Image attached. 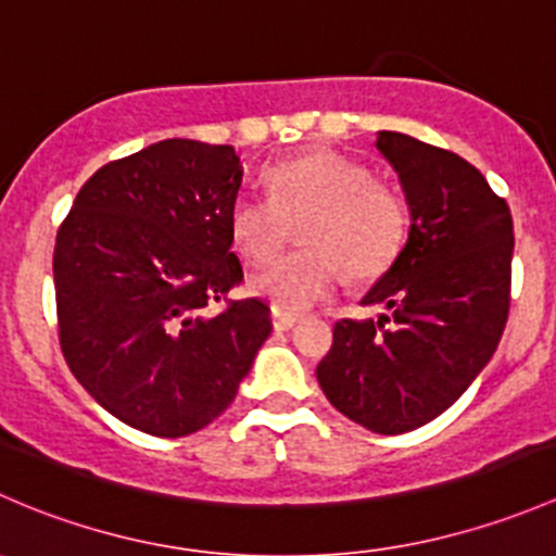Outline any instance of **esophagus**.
Here are the masks:
<instances>
[{
    "mask_svg": "<svg viewBox=\"0 0 556 556\" xmlns=\"http://www.w3.org/2000/svg\"><path fill=\"white\" fill-rule=\"evenodd\" d=\"M295 323H299V317H295V314H288V312H282V309H274V306H271V325H274V330H290Z\"/></svg>",
    "mask_w": 556,
    "mask_h": 556,
    "instance_id": "34e87169",
    "label": "esophagus"
}]
</instances>
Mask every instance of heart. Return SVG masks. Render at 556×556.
Listing matches in <instances>:
<instances>
[{
  "mask_svg": "<svg viewBox=\"0 0 556 556\" xmlns=\"http://www.w3.org/2000/svg\"><path fill=\"white\" fill-rule=\"evenodd\" d=\"M268 199L239 193L228 212L233 250L252 266L271 261L285 239V220L306 215L299 239L306 250L285 255L250 279V290L274 309L306 312L352 277L382 274L403 247L408 212L401 193L374 179L363 161L341 153H309L266 174Z\"/></svg>",
  "mask_w": 556,
  "mask_h": 556,
  "instance_id": "b5f03b06",
  "label": "heart"
}]
</instances>
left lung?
<instances>
[{
  "instance_id": "obj_1",
  "label": "left lung",
  "mask_w": 556,
  "mask_h": 556,
  "mask_svg": "<svg viewBox=\"0 0 556 556\" xmlns=\"http://www.w3.org/2000/svg\"><path fill=\"white\" fill-rule=\"evenodd\" d=\"M377 150L406 193L408 239L363 306L339 319L317 366L325 397L382 435L444 414L484 371L511 306L514 223L476 166L408 134L379 131Z\"/></svg>"
}]
</instances>
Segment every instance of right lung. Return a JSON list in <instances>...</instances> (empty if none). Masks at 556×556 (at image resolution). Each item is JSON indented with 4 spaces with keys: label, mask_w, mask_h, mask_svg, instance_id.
I'll return each mask as SVG.
<instances>
[{
    "label": "right lung",
    "mask_w": 556,
    "mask_h": 556,
    "mask_svg": "<svg viewBox=\"0 0 556 556\" xmlns=\"http://www.w3.org/2000/svg\"><path fill=\"white\" fill-rule=\"evenodd\" d=\"M242 188L231 144L164 139L112 161L77 193L53 252L59 341L112 417L179 439L237 397L271 333L242 282L228 212ZM212 300L227 306L210 315Z\"/></svg>",
    "instance_id": "1"
}]
</instances>
